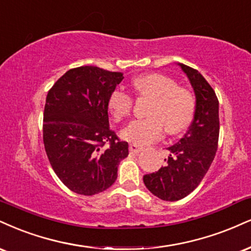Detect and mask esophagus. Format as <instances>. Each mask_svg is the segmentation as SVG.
I'll use <instances>...</instances> for the list:
<instances>
[{"label":"esophagus","instance_id":"34e87169","mask_svg":"<svg viewBox=\"0 0 251 251\" xmlns=\"http://www.w3.org/2000/svg\"><path fill=\"white\" fill-rule=\"evenodd\" d=\"M141 151H143V147L139 146V145H135V144L129 145V152L131 153H135V154H138V153H140Z\"/></svg>","mask_w":251,"mask_h":251}]
</instances>
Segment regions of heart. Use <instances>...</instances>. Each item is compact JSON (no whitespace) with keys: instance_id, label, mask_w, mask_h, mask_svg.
Instances as JSON below:
<instances>
[{"instance_id":"b5f03b06","label":"heart","mask_w":251,"mask_h":251,"mask_svg":"<svg viewBox=\"0 0 251 251\" xmlns=\"http://www.w3.org/2000/svg\"><path fill=\"white\" fill-rule=\"evenodd\" d=\"M141 98L150 99L145 120H135L120 132L124 140L135 145H147L162 135L164 128L170 135L179 134L188 127L195 112V99L186 87L173 78L160 74H147L132 81ZM132 98L127 93L114 90L108 97L107 108L116 122L125 119L132 110Z\"/></svg>"}]
</instances>
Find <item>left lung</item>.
I'll use <instances>...</instances> for the list:
<instances>
[{
    "label": "left lung",
    "mask_w": 251,
    "mask_h": 251,
    "mask_svg": "<svg viewBox=\"0 0 251 251\" xmlns=\"http://www.w3.org/2000/svg\"><path fill=\"white\" fill-rule=\"evenodd\" d=\"M195 95L192 125L179 143L168 147L166 165L144 175V183L156 198L177 201L194 191L209 170L219 141V100L213 87L198 70L177 63Z\"/></svg>",
    "instance_id": "8db88e82"
}]
</instances>
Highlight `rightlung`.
I'll return each instance as SVG.
<instances>
[{"instance_id":"1","label":"right lung","mask_w":251,"mask_h":251,"mask_svg":"<svg viewBox=\"0 0 251 251\" xmlns=\"http://www.w3.org/2000/svg\"><path fill=\"white\" fill-rule=\"evenodd\" d=\"M120 72L79 66L65 72L48 92L43 141L51 167L72 192L95 195L111 187L128 155L108 124V97Z\"/></svg>"}]
</instances>
